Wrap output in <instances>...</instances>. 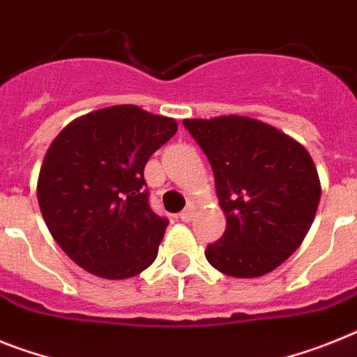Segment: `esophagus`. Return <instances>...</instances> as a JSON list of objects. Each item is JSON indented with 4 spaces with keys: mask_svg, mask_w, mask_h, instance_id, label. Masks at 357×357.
Listing matches in <instances>:
<instances>
[{
    "mask_svg": "<svg viewBox=\"0 0 357 357\" xmlns=\"http://www.w3.org/2000/svg\"><path fill=\"white\" fill-rule=\"evenodd\" d=\"M194 212H196L194 205H188L187 208H185V211L181 212V214H179V220H181V221H192Z\"/></svg>",
    "mask_w": 357,
    "mask_h": 357,
    "instance_id": "34e87169",
    "label": "esophagus"
}]
</instances>
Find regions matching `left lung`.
<instances>
[{"instance_id": "8db88e82", "label": "left lung", "mask_w": 357, "mask_h": 357, "mask_svg": "<svg viewBox=\"0 0 357 357\" xmlns=\"http://www.w3.org/2000/svg\"><path fill=\"white\" fill-rule=\"evenodd\" d=\"M211 161L227 218L205 256L232 278H259L287 261L310 230L321 183L308 151L259 119L218 116L183 119Z\"/></svg>"}]
</instances>
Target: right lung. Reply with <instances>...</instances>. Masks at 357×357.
Instances as JSON below:
<instances>
[{
    "label": "right lung",
    "mask_w": 357,
    "mask_h": 357,
    "mask_svg": "<svg viewBox=\"0 0 357 357\" xmlns=\"http://www.w3.org/2000/svg\"><path fill=\"white\" fill-rule=\"evenodd\" d=\"M176 132L174 118L114 105L54 137L36 194L47 229L76 265L127 280L154 263L169 223L149 206L143 170Z\"/></svg>",
    "instance_id": "1"
}]
</instances>
